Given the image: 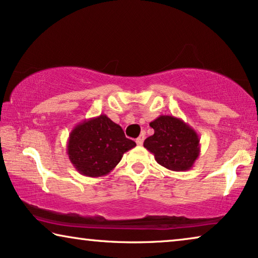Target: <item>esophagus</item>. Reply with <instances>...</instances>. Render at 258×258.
I'll use <instances>...</instances> for the list:
<instances>
[{
    "label": "esophagus",
    "instance_id": "obj_1",
    "mask_svg": "<svg viewBox=\"0 0 258 258\" xmlns=\"http://www.w3.org/2000/svg\"><path fill=\"white\" fill-rule=\"evenodd\" d=\"M143 141H144V135H140L139 137L136 139V143L137 146H142L143 144Z\"/></svg>",
    "mask_w": 258,
    "mask_h": 258
}]
</instances>
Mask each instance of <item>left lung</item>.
<instances>
[{"instance_id":"8db88e82","label":"left lung","mask_w":258,"mask_h":258,"mask_svg":"<svg viewBox=\"0 0 258 258\" xmlns=\"http://www.w3.org/2000/svg\"><path fill=\"white\" fill-rule=\"evenodd\" d=\"M154 135L143 146L154 155L162 167L172 171H186L192 168L200 156V137L183 119L170 115H161L150 122Z\"/></svg>"}]
</instances>
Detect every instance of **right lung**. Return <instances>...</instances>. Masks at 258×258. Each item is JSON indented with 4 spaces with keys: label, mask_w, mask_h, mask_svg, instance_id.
Returning <instances> with one entry per match:
<instances>
[{
    "label": "right lung",
    "mask_w": 258,
    "mask_h": 258,
    "mask_svg": "<svg viewBox=\"0 0 258 258\" xmlns=\"http://www.w3.org/2000/svg\"><path fill=\"white\" fill-rule=\"evenodd\" d=\"M136 146L107 115L84 119L69 134L67 154L74 168L88 177L105 176L119 163L123 154Z\"/></svg>",
    "instance_id": "1"
}]
</instances>
